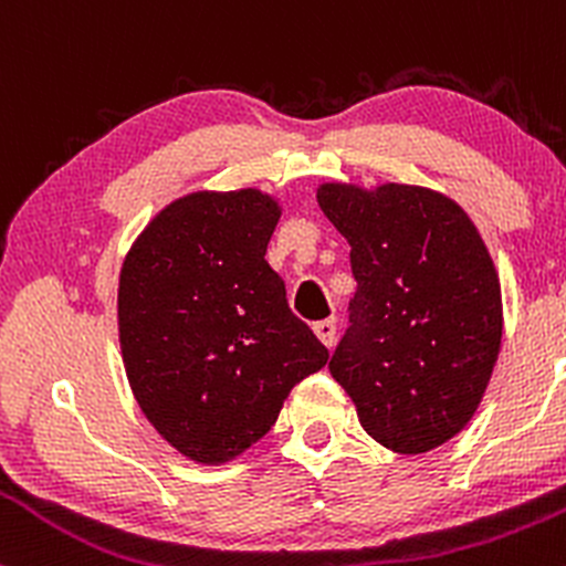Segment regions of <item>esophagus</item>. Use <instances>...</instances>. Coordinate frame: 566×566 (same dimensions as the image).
<instances>
[{"mask_svg":"<svg viewBox=\"0 0 566 566\" xmlns=\"http://www.w3.org/2000/svg\"><path fill=\"white\" fill-rule=\"evenodd\" d=\"M314 335L319 337L324 348H333L335 346V319H324L314 324Z\"/></svg>","mask_w":566,"mask_h":566,"instance_id":"34e87169","label":"esophagus"}]
</instances>
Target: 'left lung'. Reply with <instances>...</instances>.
<instances>
[{"mask_svg":"<svg viewBox=\"0 0 566 566\" xmlns=\"http://www.w3.org/2000/svg\"><path fill=\"white\" fill-rule=\"evenodd\" d=\"M316 201L350 244L359 284L329 373L378 444L437 450L482 405L503 340L482 233L458 201L423 186L329 180Z\"/></svg>","mask_w":566,"mask_h":566,"instance_id":"8db88e82","label":"left lung"}]
</instances>
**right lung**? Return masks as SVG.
Here are the masks:
<instances>
[{
    "instance_id": "obj_1",
    "label": "right lung",
    "mask_w": 566,
    "mask_h": 566,
    "mask_svg": "<svg viewBox=\"0 0 566 566\" xmlns=\"http://www.w3.org/2000/svg\"><path fill=\"white\" fill-rule=\"evenodd\" d=\"M282 205L261 188L191 191L146 223L116 295L125 373L146 420L201 465H223L276 423L327 348L265 261Z\"/></svg>"
}]
</instances>
